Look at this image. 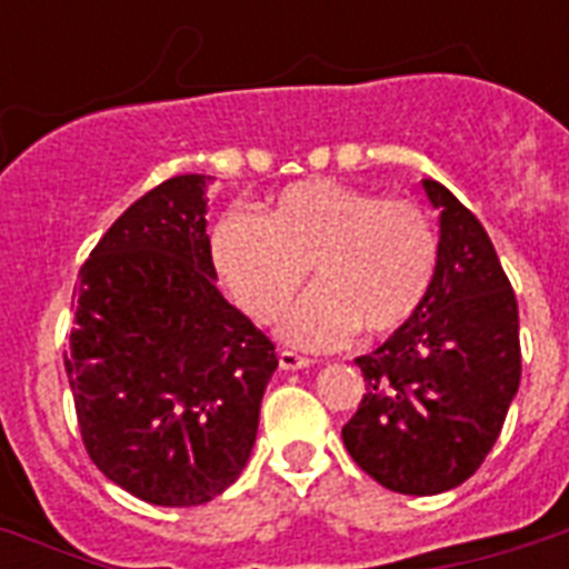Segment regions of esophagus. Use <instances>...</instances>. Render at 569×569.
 I'll list each match as a JSON object with an SVG mask.
<instances>
[{"mask_svg": "<svg viewBox=\"0 0 569 569\" xmlns=\"http://www.w3.org/2000/svg\"><path fill=\"white\" fill-rule=\"evenodd\" d=\"M310 363V357L295 355V351H280V369H286V372H298V369H307Z\"/></svg>", "mask_w": 569, "mask_h": 569, "instance_id": "34e87169", "label": "esophagus"}]
</instances>
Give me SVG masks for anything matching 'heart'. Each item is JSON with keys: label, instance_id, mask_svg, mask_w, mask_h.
I'll list each match as a JSON object with an SVG mask.
<instances>
[{"label": "heart", "instance_id": "obj_1", "mask_svg": "<svg viewBox=\"0 0 569 569\" xmlns=\"http://www.w3.org/2000/svg\"><path fill=\"white\" fill-rule=\"evenodd\" d=\"M218 274L253 321H274L312 277L319 283L280 321V337L307 351L355 339H387L419 316L431 295L440 241L431 218L407 200L337 180H301L277 191L262 214L230 212L214 223Z\"/></svg>", "mask_w": 569, "mask_h": 569}]
</instances>
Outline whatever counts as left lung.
Returning a JSON list of instances; mask_svg holds the SVG:
<instances>
[{
	"mask_svg": "<svg viewBox=\"0 0 569 569\" xmlns=\"http://www.w3.org/2000/svg\"><path fill=\"white\" fill-rule=\"evenodd\" d=\"M440 212L431 295L405 330L357 357L366 396L342 428L357 467L387 490L446 493L499 440L520 389V312L476 214L446 186L422 180Z\"/></svg>",
	"mask_w": 569,
	"mask_h": 569,
	"instance_id": "8db88e82",
	"label": "left lung"
}]
</instances>
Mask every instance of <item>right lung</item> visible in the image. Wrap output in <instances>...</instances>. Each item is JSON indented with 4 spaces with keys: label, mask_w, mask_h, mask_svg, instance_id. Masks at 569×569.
Here are the masks:
<instances>
[{
    "label": "right lung",
    "mask_w": 569,
    "mask_h": 569,
    "mask_svg": "<svg viewBox=\"0 0 569 569\" xmlns=\"http://www.w3.org/2000/svg\"><path fill=\"white\" fill-rule=\"evenodd\" d=\"M206 173L164 180L79 271L64 355L84 449L141 502L191 508L250 460L271 339L218 292Z\"/></svg>",
    "instance_id": "add662e5"
}]
</instances>
